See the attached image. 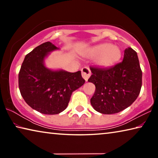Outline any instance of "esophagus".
Returning a JSON list of instances; mask_svg holds the SVG:
<instances>
[{"label":"esophagus","mask_w":158,"mask_h":158,"mask_svg":"<svg viewBox=\"0 0 158 158\" xmlns=\"http://www.w3.org/2000/svg\"><path fill=\"white\" fill-rule=\"evenodd\" d=\"M81 76L85 81H88L90 76V70L88 67H84L81 69Z\"/></svg>","instance_id":"1"}]
</instances>
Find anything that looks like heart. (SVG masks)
Masks as SVG:
<instances>
[{
    "instance_id": "b5f03b06",
    "label": "heart",
    "mask_w": 158,
    "mask_h": 158,
    "mask_svg": "<svg viewBox=\"0 0 158 158\" xmlns=\"http://www.w3.org/2000/svg\"><path fill=\"white\" fill-rule=\"evenodd\" d=\"M85 56L90 58H97L96 65L100 68H110L116 64L122 56L119 47L113 46L110 43H102L93 46L85 52Z\"/></svg>"
}]
</instances>
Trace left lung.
Instances as JSON below:
<instances>
[{
    "instance_id": "left-lung-1",
    "label": "left lung",
    "mask_w": 158,
    "mask_h": 158,
    "mask_svg": "<svg viewBox=\"0 0 158 158\" xmlns=\"http://www.w3.org/2000/svg\"><path fill=\"white\" fill-rule=\"evenodd\" d=\"M89 82L95 85L90 99L93 109L104 114L124 110L136 100L142 84V72L137 52L128 47L121 63L108 68H90Z\"/></svg>"
}]
</instances>
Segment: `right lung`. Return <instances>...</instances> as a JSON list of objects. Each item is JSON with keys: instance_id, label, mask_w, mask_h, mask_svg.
Here are the masks:
<instances>
[{"instance_id": "add662e5", "label": "right lung", "mask_w": 158, "mask_h": 158, "mask_svg": "<svg viewBox=\"0 0 158 158\" xmlns=\"http://www.w3.org/2000/svg\"><path fill=\"white\" fill-rule=\"evenodd\" d=\"M60 49L50 42L39 45L24 58L19 73V88L23 100L42 114H60L67 108L72 93L84 85L81 71L69 73L45 65L51 52Z\"/></svg>"}]
</instances>
